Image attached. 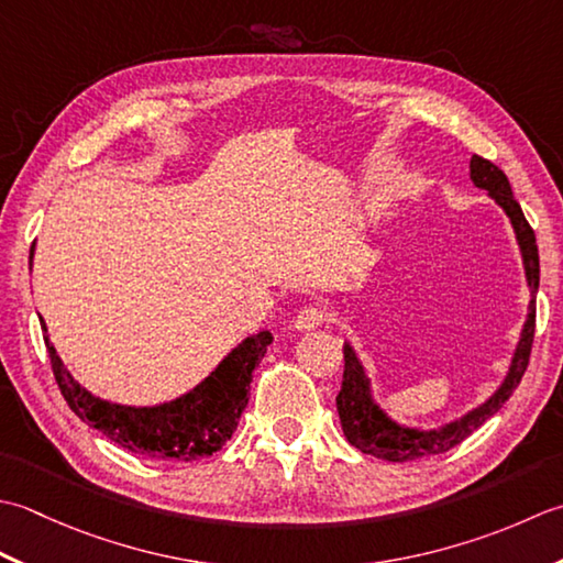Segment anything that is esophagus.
<instances>
[{
	"label": "esophagus",
	"mask_w": 563,
	"mask_h": 563,
	"mask_svg": "<svg viewBox=\"0 0 563 563\" xmlns=\"http://www.w3.org/2000/svg\"><path fill=\"white\" fill-rule=\"evenodd\" d=\"M328 318H330V313L325 311L323 306H306V308H301V311L296 313V318H294V328L296 330H313V328H320L323 323H328Z\"/></svg>",
	"instance_id": "34e87169"
}]
</instances>
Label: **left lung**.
Here are the masks:
<instances>
[{
	"label": "left lung",
	"mask_w": 563,
	"mask_h": 563,
	"mask_svg": "<svg viewBox=\"0 0 563 563\" xmlns=\"http://www.w3.org/2000/svg\"><path fill=\"white\" fill-rule=\"evenodd\" d=\"M468 169H472L474 185L478 189H486L490 197L498 201V206H503V211L508 213L510 223L515 228V235H518L527 284H530L532 289L530 313H527L522 338L518 342V350H515L510 372L498 391L493 394L484 406L466 412L462 420H454L450 426H444L440 430H428V432L400 428L394 420L386 418V412L372 400L369 378L364 376L357 354H354L350 345H345V372H342V388L338 394V412H340L342 432H345L347 442L357 446L360 452L372 454L376 459H386V462H410V459L450 452L452 446L464 442L468 434L484 426L490 416H496L500 406L506 404L515 388H518L527 364H530V352H532V340H534V318H537V289H539L537 238H534L532 225L527 223L520 203L512 197L506 172L481 155L472 157Z\"/></svg>",
	"instance_id": "left-lung-1"
}]
</instances>
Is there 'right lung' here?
Returning <instances> with one entry per match:
<instances>
[{"instance_id":"1","label":"right lung","mask_w":563,"mask_h":563,"mask_svg":"<svg viewBox=\"0 0 563 563\" xmlns=\"http://www.w3.org/2000/svg\"><path fill=\"white\" fill-rule=\"evenodd\" d=\"M43 340L48 347L55 382L79 420L89 422L91 428L104 432L109 440L131 452L169 459V462H194V459L211 456L233 438L240 412L245 410L250 398L252 372L265 357L274 338L269 330H262L240 342L194 391L155 408L117 406L91 396L67 374L65 364L51 345V338L43 335Z\"/></svg>"}]
</instances>
